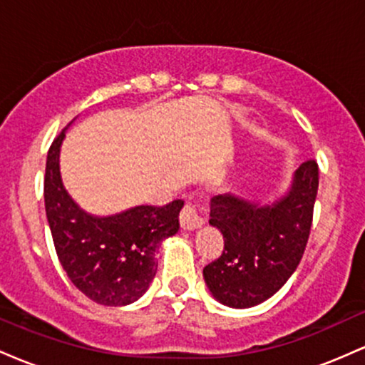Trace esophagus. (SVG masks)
Here are the masks:
<instances>
[{
    "mask_svg": "<svg viewBox=\"0 0 365 365\" xmlns=\"http://www.w3.org/2000/svg\"><path fill=\"white\" fill-rule=\"evenodd\" d=\"M180 225H182L183 230H195L204 225V217L200 216V211L194 204L188 202L180 212Z\"/></svg>",
    "mask_w": 365,
    "mask_h": 365,
    "instance_id": "1",
    "label": "esophagus"
}]
</instances>
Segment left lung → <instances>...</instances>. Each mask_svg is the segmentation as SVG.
Instances as JSON below:
<instances>
[{
  "instance_id": "obj_1",
  "label": "left lung",
  "mask_w": 365,
  "mask_h": 365,
  "mask_svg": "<svg viewBox=\"0 0 365 365\" xmlns=\"http://www.w3.org/2000/svg\"><path fill=\"white\" fill-rule=\"evenodd\" d=\"M319 168L314 159L295 171L288 192L273 204L235 194L211 199L209 225L223 233V254L204 267L212 297L247 309L273 297L302 259L312 226Z\"/></svg>"
}]
</instances>
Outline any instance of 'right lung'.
Returning <instances> with one entry per match:
<instances>
[{"instance_id": "obj_1", "label": "right lung", "mask_w": 365, "mask_h": 365, "mask_svg": "<svg viewBox=\"0 0 365 365\" xmlns=\"http://www.w3.org/2000/svg\"><path fill=\"white\" fill-rule=\"evenodd\" d=\"M63 139L65 130L48 150L44 177L46 216L58 259L70 282L94 302L110 307L135 302L156 276L158 247L178 232L183 200L111 216L89 215L63 187Z\"/></svg>"}]
</instances>
